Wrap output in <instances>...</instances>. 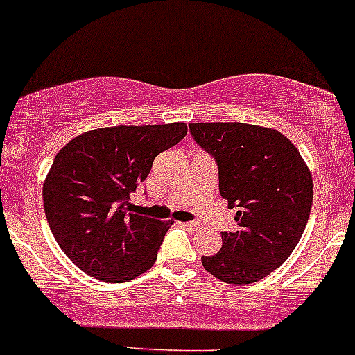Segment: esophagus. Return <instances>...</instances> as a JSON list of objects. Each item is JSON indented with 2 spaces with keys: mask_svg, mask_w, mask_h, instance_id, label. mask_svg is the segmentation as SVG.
<instances>
[{
  "mask_svg": "<svg viewBox=\"0 0 355 355\" xmlns=\"http://www.w3.org/2000/svg\"><path fill=\"white\" fill-rule=\"evenodd\" d=\"M184 227L189 229V231H196V229L198 227L197 222H184Z\"/></svg>",
  "mask_w": 355,
  "mask_h": 355,
  "instance_id": "esophagus-1",
  "label": "esophagus"
}]
</instances>
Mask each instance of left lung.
<instances>
[{"label": "left lung", "instance_id": "obj_1", "mask_svg": "<svg viewBox=\"0 0 355 355\" xmlns=\"http://www.w3.org/2000/svg\"><path fill=\"white\" fill-rule=\"evenodd\" d=\"M190 133L219 166V190L236 212L217 254L202 256L210 275L231 285L258 282L297 248L313 202L310 168L297 146L272 128L192 123Z\"/></svg>", "mask_w": 355, "mask_h": 355}]
</instances>
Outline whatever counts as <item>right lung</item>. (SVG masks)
<instances>
[{"mask_svg": "<svg viewBox=\"0 0 355 355\" xmlns=\"http://www.w3.org/2000/svg\"><path fill=\"white\" fill-rule=\"evenodd\" d=\"M185 135V123L97 128L58 151L44 182V207L50 231L76 266L107 283L153 266L173 220L141 216L130 196L157 155Z\"/></svg>", "mask_w": 355, "mask_h": 355, "instance_id": "obj_1", "label": "right lung"}]
</instances>
